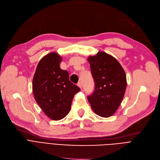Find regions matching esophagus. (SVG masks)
<instances>
[{
  "label": "esophagus",
  "instance_id": "esophagus-1",
  "mask_svg": "<svg viewBox=\"0 0 160 160\" xmlns=\"http://www.w3.org/2000/svg\"><path fill=\"white\" fill-rule=\"evenodd\" d=\"M78 85L80 87V88H81V89H82V83H81V82H79L78 83Z\"/></svg>",
  "mask_w": 160,
  "mask_h": 160
}]
</instances>
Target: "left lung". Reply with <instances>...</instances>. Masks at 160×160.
Returning <instances> with one entry per match:
<instances>
[{
    "instance_id": "8db88e82",
    "label": "left lung",
    "mask_w": 160,
    "mask_h": 160,
    "mask_svg": "<svg viewBox=\"0 0 160 160\" xmlns=\"http://www.w3.org/2000/svg\"><path fill=\"white\" fill-rule=\"evenodd\" d=\"M94 90L87 98L98 115L109 117L116 112L123 100L126 75L118 60L105 52L88 57Z\"/></svg>"
}]
</instances>
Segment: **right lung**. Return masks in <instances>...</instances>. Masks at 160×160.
Instances as JSON below:
<instances>
[{
  "mask_svg": "<svg viewBox=\"0 0 160 160\" xmlns=\"http://www.w3.org/2000/svg\"><path fill=\"white\" fill-rule=\"evenodd\" d=\"M62 58L56 52L43 57L32 80L35 100L49 118L58 120L69 112L74 95L80 88L70 81L68 71L60 68Z\"/></svg>",
  "mask_w": 160,
  "mask_h": 160,
  "instance_id": "1",
  "label": "right lung"
}]
</instances>
